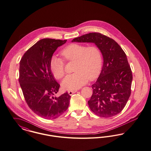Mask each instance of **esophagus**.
<instances>
[{
    "instance_id": "1",
    "label": "esophagus",
    "mask_w": 151,
    "mask_h": 151,
    "mask_svg": "<svg viewBox=\"0 0 151 151\" xmlns=\"http://www.w3.org/2000/svg\"><path fill=\"white\" fill-rule=\"evenodd\" d=\"M77 91H78L77 89H75V90H71V91H68V94H69L70 95H72V94L76 93Z\"/></svg>"
}]
</instances>
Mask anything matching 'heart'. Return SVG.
I'll list each match as a JSON object with an SVG mask.
<instances>
[{
  "mask_svg": "<svg viewBox=\"0 0 151 151\" xmlns=\"http://www.w3.org/2000/svg\"><path fill=\"white\" fill-rule=\"evenodd\" d=\"M61 55L67 61L75 60L73 71L62 82L63 88L68 90L79 88L89 80L99 76L102 68L103 59L100 50L95 45L72 43L61 51ZM50 68L53 76L61 79L65 75L64 63L61 58L53 56L50 63Z\"/></svg>",
  "mask_w": 151,
  "mask_h": 151,
  "instance_id": "1",
  "label": "heart"
}]
</instances>
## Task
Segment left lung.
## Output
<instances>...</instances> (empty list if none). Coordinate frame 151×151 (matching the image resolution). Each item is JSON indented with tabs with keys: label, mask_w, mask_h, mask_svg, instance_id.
<instances>
[{
	"label": "left lung",
	"mask_w": 151,
	"mask_h": 151,
	"mask_svg": "<svg viewBox=\"0 0 151 151\" xmlns=\"http://www.w3.org/2000/svg\"><path fill=\"white\" fill-rule=\"evenodd\" d=\"M72 42L94 43L103 57L101 73L92 85L93 93L88 101L91 110L103 117L117 115L131 93L132 73L124 51L114 39L99 32L76 37Z\"/></svg>",
	"instance_id": "left-lung-1"
}]
</instances>
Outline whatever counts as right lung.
Listing matches in <instances>:
<instances>
[{
	"instance_id": "right-lung-1",
	"label": "right lung",
	"mask_w": 151,
	"mask_h": 151,
	"mask_svg": "<svg viewBox=\"0 0 151 151\" xmlns=\"http://www.w3.org/2000/svg\"><path fill=\"white\" fill-rule=\"evenodd\" d=\"M66 42L41 39L27 50L20 62L19 81L25 100L35 114L47 119L62 115L70 104L68 92L55 96L60 85L50 68L53 53Z\"/></svg>"
}]
</instances>
